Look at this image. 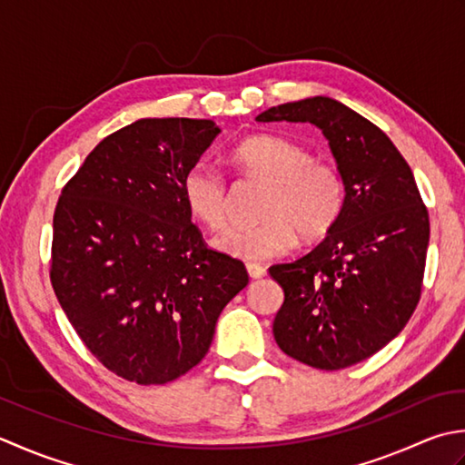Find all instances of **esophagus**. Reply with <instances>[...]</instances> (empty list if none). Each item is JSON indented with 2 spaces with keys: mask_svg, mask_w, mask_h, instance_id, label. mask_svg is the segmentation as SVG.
Listing matches in <instances>:
<instances>
[{
  "mask_svg": "<svg viewBox=\"0 0 465 465\" xmlns=\"http://www.w3.org/2000/svg\"><path fill=\"white\" fill-rule=\"evenodd\" d=\"M246 272H249L251 279H262L264 274H267V269H264L262 264L249 262V264H246Z\"/></svg>",
  "mask_w": 465,
  "mask_h": 465,
  "instance_id": "obj_1",
  "label": "esophagus"
}]
</instances>
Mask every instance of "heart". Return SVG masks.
<instances>
[{"label": "heart", "mask_w": 465, "mask_h": 465, "mask_svg": "<svg viewBox=\"0 0 465 465\" xmlns=\"http://www.w3.org/2000/svg\"><path fill=\"white\" fill-rule=\"evenodd\" d=\"M232 160L269 183L261 223L232 224L213 239L226 257L264 261L289 252L297 242L319 241L335 229L345 208V183L335 166L311 160L307 148L281 136L242 140ZM183 198L196 221L219 229L229 216V191L213 164L196 163L183 178Z\"/></svg>", "instance_id": "b5f03b06"}]
</instances>
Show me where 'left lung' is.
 Returning a JSON list of instances; mask_svg holds the SVG:
<instances>
[{
	"mask_svg": "<svg viewBox=\"0 0 465 465\" xmlns=\"http://www.w3.org/2000/svg\"><path fill=\"white\" fill-rule=\"evenodd\" d=\"M257 120L317 126L345 183L343 214L325 241L269 269L285 291L274 341L289 357L325 371L355 365L400 335L418 307L428 208L393 142L345 104L305 98Z\"/></svg>",
	"mask_w": 465,
	"mask_h": 465,
	"instance_id": "obj_1",
	"label": "left lung"
}]
</instances>
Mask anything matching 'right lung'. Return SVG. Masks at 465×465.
I'll return each instance as SVG.
<instances>
[{
    "instance_id": "right-lung-1",
    "label": "right lung",
    "mask_w": 465,
    "mask_h": 465,
    "mask_svg": "<svg viewBox=\"0 0 465 465\" xmlns=\"http://www.w3.org/2000/svg\"><path fill=\"white\" fill-rule=\"evenodd\" d=\"M221 128L142 118L92 150L54 213L52 287L92 355L138 385L191 371L216 321L249 285L244 264L206 249L183 178Z\"/></svg>"
}]
</instances>
